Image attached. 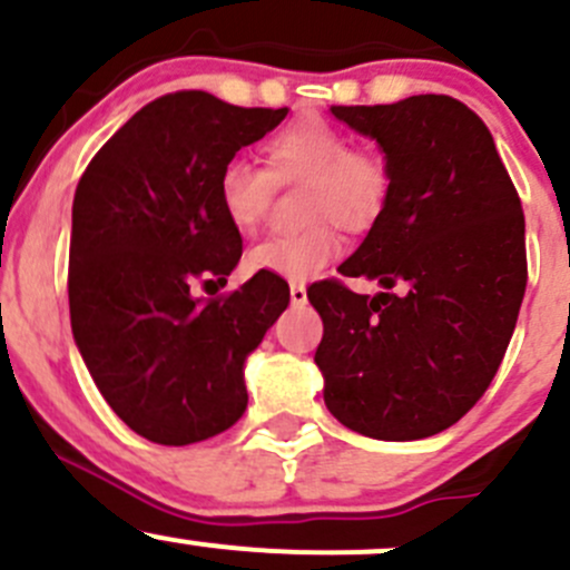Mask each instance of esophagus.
Segmentation results:
<instances>
[{
	"label": "esophagus",
	"mask_w": 570,
	"mask_h": 570,
	"mask_svg": "<svg viewBox=\"0 0 570 570\" xmlns=\"http://www.w3.org/2000/svg\"><path fill=\"white\" fill-rule=\"evenodd\" d=\"M289 297H292V306H306V301H308L306 284H303V281H292Z\"/></svg>",
	"instance_id": "34e87169"
}]
</instances>
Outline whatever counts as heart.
Wrapping results in <instances>:
<instances>
[{
	"instance_id": "heart-1",
	"label": "heart",
	"mask_w": 570,
	"mask_h": 570,
	"mask_svg": "<svg viewBox=\"0 0 570 570\" xmlns=\"http://www.w3.org/2000/svg\"><path fill=\"white\" fill-rule=\"evenodd\" d=\"M264 163L278 181H308L306 217L317 220L297 234L269 237L248 250L250 273L303 281L317 275L342 250L344 232H366L383 215L392 195V170L375 151H358L344 129L322 118L292 120L264 146ZM269 176L243 157L228 159L217 174V206L228 226L253 234L269 204Z\"/></svg>"
}]
</instances>
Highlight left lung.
I'll return each instance as SVG.
<instances>
[{"instance_id":"obj_1","label":"left lung","mask_w":570,"mask_h":570,"mask_svg":"<svg viewBox=\"0 0 570 570\" xmlns=\"http://www.w3.org/2000/svg\"><path fill=\"white\" fill-rule=\"evenodd\" d=\"M331 112L381 146L392 195L338 267L381 292L308 286L325 405L370 439H428L474 407L513 336L527 289L519 193L480 115L450 96Z\"/></svg>"}]
</instances>
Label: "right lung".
Returning <instances> with one entry per match:
<instances>
[{"mask_svg":"<svg viewBox=\"0 0 570 570\" xmlns=\"http://www.w3.org/2000/svg\"><path fill=\"white\" fill-rule=\"evenodd\" d=\"M289 109L234 107L178 90L131 115L77 184L68 308L85 366L142 439L187 446L248 407L245 361L289 306L284 278L256 273L226 297L243 237L217 206V174Z\"/></svg>","mask_w":570,"mask_h":570,"instance_id":"obj_1","label":"right lung"}]
</instances>
